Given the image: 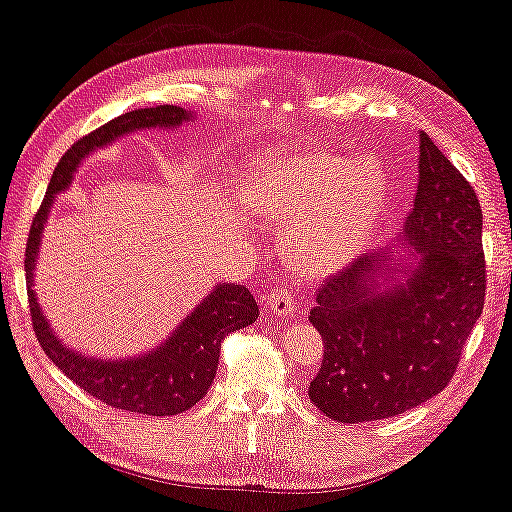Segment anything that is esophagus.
I'll return each mask as SVG.
<instances>
[{"label": "esophagus", "instance_id": "esophagus-1", "mask_svg": "<svg viewBox=\"0 0 512 512\" xmlns=\"http://www.w3.org/2000/svg\"><path fill=\"white\" fill-rule=\"evenodd\" d=\"M269 309L276 313V316H295L297 311V299L290 290L285 288H276L271 295L267 297Z\"/></svg>", "mask_w": 512, "mask_h": 512}]
</instances>
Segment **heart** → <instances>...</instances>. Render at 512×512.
Segmentation results:
<instances>
[{
    "mask_svg": "<svg viewBox=\"0 0 512 512\" xmlns=\"http://www.w3.org/2000/svg\"><path fill=\"white\" fill-rule=\"evenodd\" d=\"M238 203L278 224L299 274L327 276L346 267L377 229L388 177L367 156L278 149L248 163Z\"/></svg>",
    "mask_w": 512,
    "mask_h": 512,
    "instance_id": "b5f03b06",
    "label": "heart"
}]
</instances>
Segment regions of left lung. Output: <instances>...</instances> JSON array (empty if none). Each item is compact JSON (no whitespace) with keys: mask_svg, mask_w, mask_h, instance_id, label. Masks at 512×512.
<instances>
[{"mask_svg":"<svg viewBox=\"0 0 512 512\" xmlns=\"http://www.w3.org/2000/svg\"><path fill=\"white\" fill-rule=\"evenodd\" d=\"M398 243L410 260L391 267L393 250L367 255L316 292L309 320L325 353L309 398L339 424L398 417L438 395L485 306L480 201L426 133Z\"/></svg>","mask_w":512,"mask_h":512,"instance_id":"obj_1","label":"left lung"}]
</instances>
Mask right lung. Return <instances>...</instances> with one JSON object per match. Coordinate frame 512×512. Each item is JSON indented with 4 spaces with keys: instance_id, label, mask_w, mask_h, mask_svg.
I'll return each instance as SVG.
<instances>
[{
    "instance_id": "right-lung-1",
    "label": "right lung",
    "mask_w": 512,
    "mask_h": 512,
    "mask_svg": "<svg viewBox=\"0 0 512 512\" xmlns=\"http://www.w3.org/2000/svg\"><path fill=\"white\" fill-rule=\"evenodd\" d=\"M192 114L175 105L145 107L126 112L112 119L109 124L95 128L93 133L74 142L63 154L49 182L42 206L32 220L30 238L25 248V276L27 299H30V316L34 335L46 356L60 372L67 374L74 384L84 388L95 400L114 410L138 412L147 417H170L194 407L213 384L220 349L224 337L231 332L248 327L260 316V306L252 299L250 290L243 285L220 283L213 292L182 320V325L161 346L145 356L131 360H95L72 351L53 335L44 313L39 311L37 297L32 290L34 262H37L39 241L49 217L51 203L58 192L70 185L72 173L93 149L105 147L119 135L140 131V128H177Z\"/></svg>"
}]
</instances>
